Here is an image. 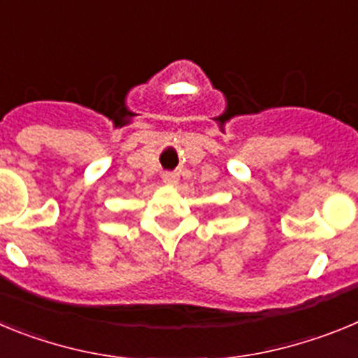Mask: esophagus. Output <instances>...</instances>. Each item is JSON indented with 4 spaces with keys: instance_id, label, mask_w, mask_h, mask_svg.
Wrapping results in <instances>:
<instances>
[{
    "instance_id": "34e87169",
    "label": "esophagus",
    "mask_w": 358,
    "mask_h": 358,
    "mask_svg": "<svg viewBox=\"0 0 358 358\" xmlns=\"http://www.w3.org/2000/svg\"><path fill=\"white\" fill-rule=\"evenodd\" d=\"M163 181L166 182V185H177V181H179V173H177V172H164L163 173Z\"/></svg>"
}]
</instances>
